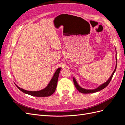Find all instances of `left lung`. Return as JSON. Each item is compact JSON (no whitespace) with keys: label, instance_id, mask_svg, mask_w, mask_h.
I'll use <instances>...</instances> for the list:
<instances>
[{"label":"left lung","instance_id":"left-lung-1","mask_svg":"<svg viewBox=\"0 0 125 125\" xmlns=\"http://www.w3.org/2000/svg\"><path fill=\"white\" fill-rule=\"evenodd\" d=\"M116 67H117V64H116V65L115 69L114 71H113V73L112 75L111 76L110 78H109L108 80L105 83H104V84H102L101 85H100V86H99L97 88H96L95 89H94V90H86V89H84L82 88L81 87H80V86L78 85V84L77 83L76 80H75V79L74 78H73V82H74V85L75 86V88H77V89L79 91V92L82 93H84V94H86V93H95V92L99 91H101V90L105 88H106V87L108 85V84L109 83V82H111L112 79L113 78V75H114L115 72L116 71Z\"/></svg>","mask_w":125,"mask_h":125}]
</instances>
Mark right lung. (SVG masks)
I'll return each mask as SVG.
<instances>
[{
  "mask_svg": "<svg viewBox=\"0 0 125 125\" xmlns=\"http://www.w3.org/2000/svg\"><path fill=\"white\" fill-rule=\"evenodd\" d=\"M61 69V68H59L56 71L54 74L53 77L52 78L50 82L49 83V84L46 88L41 91H26L23 89L19 88V87L16 84V85L17 86V88L20 91H21L22 92L28 94L29 95L37 97L49 96L52 95L55 91L57 87V81L59 73Z\"/></svg>",
  "mask_w": 125,
  "mask_h": 125,
  "instance_id": "1",
  "label": "right lung"
}]
</instances>
